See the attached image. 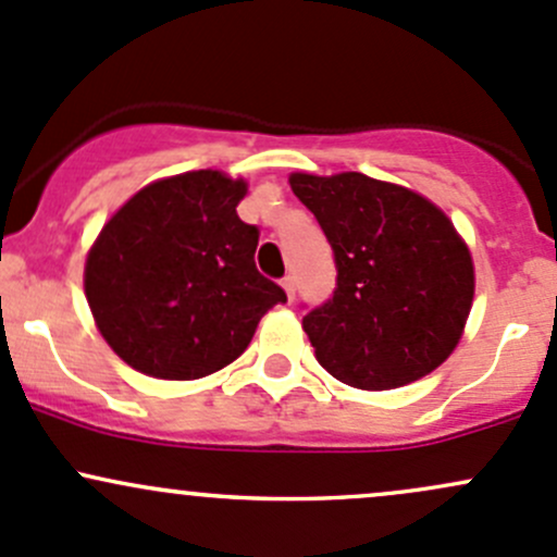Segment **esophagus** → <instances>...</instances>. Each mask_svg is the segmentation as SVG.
Returning <instances> with one entry per match:
<instances>
[{
	"mask_svg": "<svg viewBox=\"0 0 557 557\" xmlns=\"http://www.w3.org/2000/svg\"><path fill=\"white\" fill-rule=\"evenodd\" d=\"M283 290H285V296H288V301H294V298H296V283H294V277H285V280H283Z\"/></svg>",
	"mask_w": 557,
	"mask_h": 557,
	"instance_id": "1",
	"label": "esophagus"
}]
</instances>
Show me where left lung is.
I'll return each mask as SVG.
<instances>
[{
	"label": "left lung",
	"instance_id": "left-lung-1",
	"mask_svg": "<svg viewBox=\"0 0 557 557\" xmlns=\"http://www.w3.org/2000/svg\"><path fill=\"white\" fill-rule=\"evenodd\" d=\"M336 256V290L304 318L320 366L355 389H397L435 371L465 336L475 263L454 221L400 184L290 173Z\"/></svg>",
	"mask_w": 557,
	"mask_h": 557
}]
</instances>
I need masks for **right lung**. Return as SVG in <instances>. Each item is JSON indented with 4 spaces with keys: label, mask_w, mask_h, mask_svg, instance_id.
<instances>
[{
    "label": "right lung",
    "mask_w": 557,
    "mask_h": 557,
    "mask_svg": "<svg viewBox=\"0 0 557 557\" xmlns=\"http://www.w3.org/2000/svg\"><path fill=\"white\" fill-rule=\"evenodd\" d=\"M248 181L189 171L151 181L98 232L85 259L92 320L116 357L168 382L210 376L245 352L283 304L256 269L259 230L239 221Z\"/></svg>",
    "instance_id": "add662e5"
}]
</instances>
